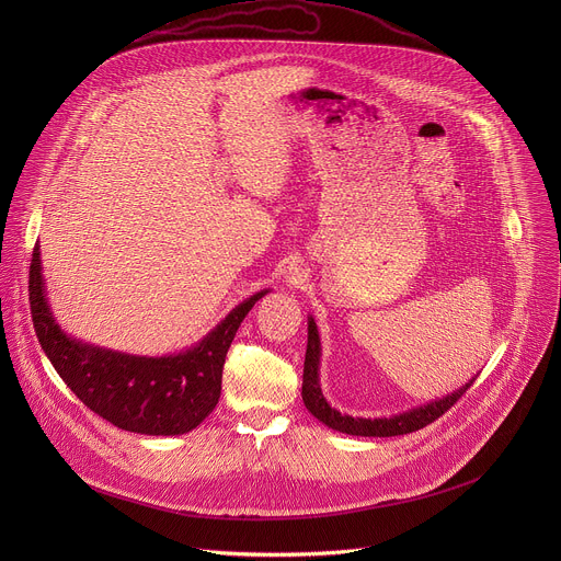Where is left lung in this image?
Masks as SVG:
<instances>
[{
	"instance_id": "1",
	"label": "left lung",
	"mask_w": 561,
	"mask_h": 561,
	"mask_svg": "<svg viewBox=\"0 0 561 561\" xmlns=\"http://www.w3.org/2000/svg\"><path fill=\"white\" fill-rule=\"evenodd\" d=\"M319 364H322V340H319V331L312 314H308V344H306V359H304V381H301V399L304 407L312 417H317L324 426L357 435V437H394V435H409L415 433L437 417H442L457 399L472 386L474 377L461 383L457 390L442 394L431 402L409 409L404 413H397L390 417H353L346 413H340L329 404V399L322 392V383H319Z\"/></svg>"
}]
</instances>
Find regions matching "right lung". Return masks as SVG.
<instances>
[{
    "label": "right lung",
    "mask_w": 561,
    "mask_h": 561,
    "mask_svg": "<svg viewBox=\"0 0 561 561\" xmlns=\"http://www.w3.org/2000/svg\"><path fill=\"white\" fill-rule=\"evenodd\" d=\"M39 244L31 260V312L37 340L57 375L82 402L113 426L139 435H184L217 407L230 342L264 288L237 304L195 346L148 357L104 348L68 335L53 314Z\"/></svg>",
    "instance_id": "right-lung-1"
}]
</instances>
